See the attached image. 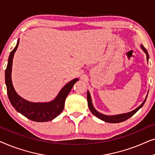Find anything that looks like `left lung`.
I'll return each mask as SVG.
<instances>
[{"mask_svg":"<svg viewBox=\"0 0 155 155\" xmlns=\"http://www.w3.org/2000/svg\"><path fill=\"white\" fill-rule=\"evenodd\" d=\"M141 48L144 51V52L146 54V56H147V61H148V60H149V55H148L147 50L144 48V46L143 45H141ZM147 95L146 96V98L145 100H144L143 102L142 103V104L140 105L138 107L136 108V109H135V110H133V111H132L128 112V113H126V114H118V115L107 116V115H104V114L99 113V111H97V110L94 109V107H93V104L92 102V99H91V96H90V92H89V91H87V94L88 107H89V109H90V111L92 112V114H94V115L95 116H97V118H99V119L102 120L105 122L111 123V124H116V123L123 122V121H124V120H126L127 119H128V118H130L131 116H133L144 105V104H145V101H146V99H147Z\"/></svg>","mask_w":155,"mask_h":155,"instance_id":"8db88e82","label":"left lung"}]
</instances>
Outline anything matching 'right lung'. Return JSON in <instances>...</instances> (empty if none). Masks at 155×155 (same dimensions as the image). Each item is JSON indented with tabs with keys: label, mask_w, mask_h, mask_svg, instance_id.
Returning a JSON list of instances; mask_svg holds the SVG:
<instances>
[{
	"label": "right lung",
	"mask_w": 155,
	"mask_h": 155,
	"mask_svg": "<svg viewBox=\"0 0 155 155\" xmlns=\"http://www.w3.org/2000/svg\"><path fill=\"white\" fill-rule=\"evenodd\" d=\"M19 45V39L17 45L10 52L8 58V65L5 73V84L7 87L8 98L12 107L19 113L22 114L29 120L37 122H46L57 117L63 111L65 106V101L74 84L78 80L75 78L69 82L61 89L58 94L54 100L49 102H31L25 100L15 92L12 83L11 73L12 59Z\"/></svg>",
	"instance_id": "add662e5"
}]
</instances>
